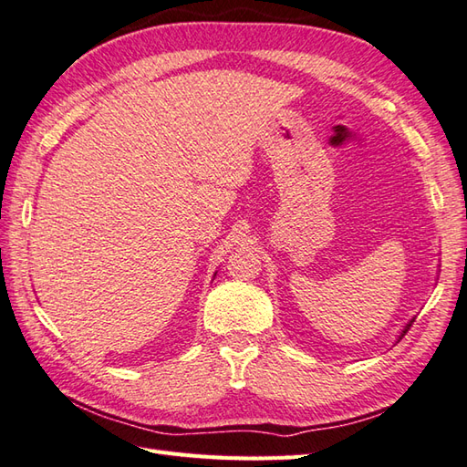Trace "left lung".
Wrapping results in <instances>:
<instances>
[{
    "label": "left lung",
    "instance_id": "8db88e82",
    "mask_svg": "<svg viewBox=\"0 0 467 467\" xmlns=\"http://www.w3.org/2000/svg\"><path fill=\"white\" fill-rule=\"evenodd\" d=\"M413 319H416V317H411V319H410V321H408V324H406V326H403V329H401V334H400V336H398V341H400V339H401V337H403V336H406V331H408V329H410V326H411V324H413Z\"/></svg>",
    "mask_w": 467,
    "mask_h": 467
}]
</instances>
